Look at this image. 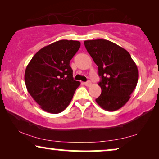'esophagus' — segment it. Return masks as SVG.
<instances>
[{
  "label": "esophagus",
  "mask_w": 159,
  "mask_h": 159,
  "mask_svg": "<svg viewBox=\"0 0 159 159\" xmlns=\"http://www.w3.org/2000/svg\"><path fill=\"white\" fill-rule=\"evenodd\" d=\"M84 84L85 86H87V87H89V86H90L91 84H92V82H91L90 81H88V82H84Z\"/></svg>",
  "instance_id": "34e87169"
}]
</instances>
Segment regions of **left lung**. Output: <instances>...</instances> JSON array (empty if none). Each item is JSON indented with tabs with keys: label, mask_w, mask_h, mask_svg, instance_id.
I'll list each match as a JSON object with an SVG mask.
<instances>
[{
	"label": "left lung",
	"mask_w": 159,
	"mask_h": 159,
	"mask_svg": "<svg viewBox=\"0 0 159 159\" xmlns=\"http://www.w3.org/2000/svg\"><path fill=\"white\" fill-rule=\"evenodd\" d=\"M84 44L98 67L101 77V94L95 101L106 111L119 109L129 101L138 83L135 63L125 49L109 40H85Z\"/></svg>",
	"instance_id": "left-lung-1"
}]
</instances>
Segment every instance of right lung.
Segmentation results:
<instances>
[{
    "label": "right lung",
    "mask_w": 159,
    "mask_h": 159,
    "mask_svg": "<svg viewBox=\"0 0 159 159\" xmlns=\"http://www.w3.org/2000/svg\"><path fill=\"white\" fill-rule=\"evenodd\" d=\"M80 48L77 40L56 41L37 52L28 64L26 87L45 111L58 114L70 103L80 82L74 80L69 63Z\"/></svg>",
    "instance_id": "obj_1"
}]
</instances>
